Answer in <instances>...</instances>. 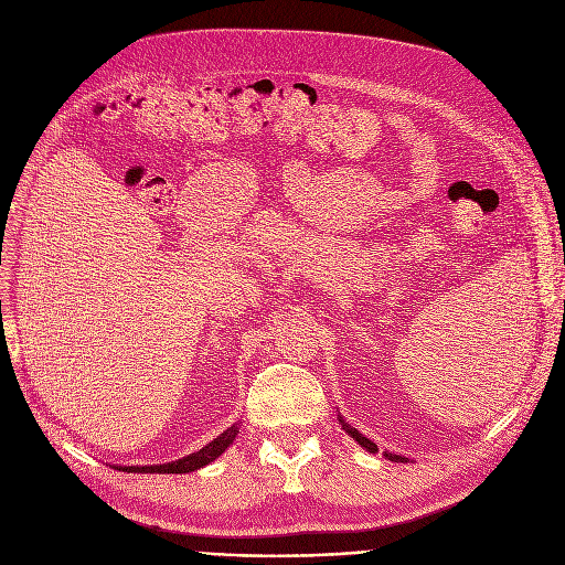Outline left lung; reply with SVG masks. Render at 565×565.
<instances>
[{
	"mask_svg": "<svg viewBox=\"0 0 565 565\" xmlns=\"http://www.w3.org/2000/svg\"><path fill=\"white\" fill-rule=\"evenodd\" d=\"M339 422H341V426H343V430L354 439V441H358V444H362V447L369 451V454H375L377 451V444L375 441H371L369 437H364L358 428H352L350 424H345L343 422V417H339ZM384 458H387V460H392V462H407V458H403V456H396V454H390V451H384Z\"/></svg>",
	"mask_w": 565,
	"mask_h": 565,
	"instance_id": "obj_1",
	"label": "left lung"
}]
</instances>
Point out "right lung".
<instances>
[{
    "label": "right lung",
    "instance_id": "add662e5",
    "mask_svg": "<svg viewBox=\"0 0 565 565\" xmlns=\"http://www.w3.org/2000/svg\"><path fill=\"white\" fill-rule=\"evenodd\" d=\"M237 435V424H233L231 428H226L220 437H215L213 441H207L203 449H199L196 454H190L181 460H173V462H167V465H143V467H116L118 471H137V473H188V471H194V469H201L205 467L207 462H213L215 458H220Z\"/></svg>",
    "mask_w": 565,
    "mask_h": 565
}]
</instances>
